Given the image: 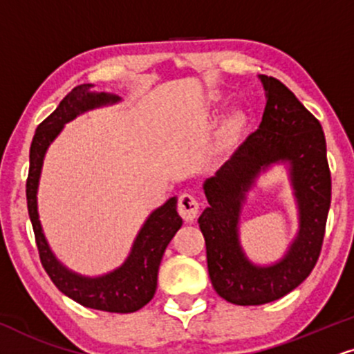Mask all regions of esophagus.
<instances>
[{
  "label": "esophagus",
  "mask_w": 354,
  "mask_h": 354,
  "mask_svg": "<svg viewBox=\"0 0 354 354\" xmlns=\"http://www.w3.org/2000/svg\"><path fill=\"white\" fill-rule=\"evenodd\" d=\"M198 208H200L198 200L192 194H182L180 197H178L177 210H178V215L184 218L185 221H194L198 215Z\"/></svg>",
  "instance_id": "obj_1"
}]
</instances>
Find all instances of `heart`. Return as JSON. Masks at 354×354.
Returning <instances> with one entry per match:
<instances>
[{"label":"heart","mask_w":354,"mask_h":354,"mask_svg":"<svg viewBox=\"0 0 354 354\" xmlns=\"http://www.w3.org/2000/svg\"><path fill=\"white\" fill-rule=\"evenodd\" d=\"M239 120H241V116H239V115H234L233 118H231L230 123H228V133H230V134L233 133L234 129H236V126H238V123H239Z\"/></svg>","instance_id":"obj_1"}]
</instances>
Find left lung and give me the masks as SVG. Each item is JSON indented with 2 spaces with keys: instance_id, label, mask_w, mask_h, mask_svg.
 <instances>
[{
  "instance_id": "obj_1",
  "label": "left lung",
  "mask_w": 354,
  "mask_h": 354,
  "mask_svg": "<svg viewBox=\"0 0 354 354\" xmlns=\"http://www.w3.org/2000/svg\"><path fill=\"white\" fill-rule=\"evenodd\" d=\"M266 91L263 121L215 176L203 184L208 207L198 218L210 281L236 305H263L299 287L320 256L331 202V177L322 124L277 78L259 75ZM283 165L299 213V230L281 260L256 265L239 239L242 205L261 173Z\"/></svg>"
}]
</instances>
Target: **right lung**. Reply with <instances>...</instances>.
Returning <instances> with one entry per match:
<instances>
[{
  "mask_svg": "<svg viewBox=\"0 0 354 354\" xmlns=\"http://www.w3.org/2000/svg\"><path fill=\"white\" fill-rule=\"evenodd\" d=\"M118 102H121L118 95L95 91L93 85L84 84L75 86L59 103L55 111L37 126L32 138L26 197L41 263L57 289L84 307L111 313H131L142 308L156 294L157 272L164 251L182 226V218L177 213V197H170L146 218L134 238L128 257L120 268L95 277L78 274L57 259L44 234L37 210L44 157L50 144L62 133L64 126L86 111Z\"/></svg>",
  "mask_w": 354,
  "mask_h": 354,
  "instance_id": "1",
  "label": "right lung"
}]
</instances>
